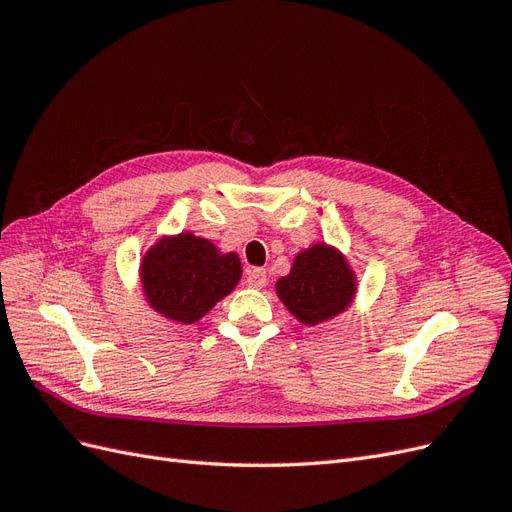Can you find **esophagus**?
<instances>
[{
    "mask_svg": "<svg viewBox=\"0 0 512 512\" xmlns=\"http://www.w3.org/2000/svg\"><path fill=\"white\" fill-rule=\"evenodd\" d=\"M247 286L254 288V290H260L267 286V271L265 269H254L247 273Z\"/></svg>",
    "mask_w": 512,
    "mask_h": 512,
    "instance_id": "esophagus-1",
    "label": "esophagus"
}]
</instances>
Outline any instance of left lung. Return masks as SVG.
<instances>
[{
    "instance_id": "obj_1",
    "label": "left lung",
    "mask_w": 512,
    "mask_h": 512,
    "mask_svg": "<svg viewBox=\"0 0 512 512\" xmlns=\"http://www.w3.org/2000/svg\"><path fill=\"white\" fill-rule=\"evenodd\" d=\"M359 280L348 258L335 245L318 241L292 260L290 273L275 282L288 312L307 327H318L344 314L354 303Z\"/></svg>"
}]
</instances>
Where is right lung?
Masks as SVG:
<instances>
[{
    "mask_svg": "<svg viewBox=\"0 0 512 512\" xmlns=\"http://www.w3.org/2000/svg\"><path fill=\"white\" fill-rule=\"evenodd\" d=\"M241 260L205 237L183 230L164 235L141 258L138 277L153 312L175 324H194L235 290Z\"/></svg>",
    "mask_w": 512,
    "mask_h": 512,
    "instance_id": "add662e5",
    "label": "right lung"
}]
</instances>
